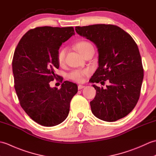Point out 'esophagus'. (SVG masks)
I'll use <instances>...</instances> for the list:
<instances>
[{"mask_svg":"<svg viewBox=\"0 0 156 156\" xmlns=\"http://www.w3.org/2000/svg\"><path fill=\"white\" fill-rule=\"evenodd\" d=\"M84 87H85V86H84V85H81V84H79V85L78 86V90H81V89H82V88H84Z\"/></svg>","mask_w":156,"mask_h":156,"instance_id":"1","label":"esophagus"}]
</instances>
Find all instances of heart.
<instances>
[{"label": "heart", "instance_id": "heart-1", "mask_svg": "<svg viewBox=\"0 0 156 156\" xmlns=\"http://www.w3.org/2000/svg\"><path fill=\"white\" fill-rule=\"evenodd\" d=\"M75 48L80 54L84 55L91 49H94L93 46L90 43L86 41H80L76 43ZM66 52H67V49L65 48H61L58 51L57 54V62L59 65H62L64 63ZM89 73H90V71L88 69H84V70L75 69V70H73L69 73L68 74V77L70 80L78 82H81L84 80V76L85 75H88Z\"/></svg>", "mask_w": 156, "mask_h": 156}]
</instances>
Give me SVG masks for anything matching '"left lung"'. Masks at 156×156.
<instances>
[{
  "mask_svg": "<svg viewBox=\"0 0 156 156\" xmlns=\"http://www.w3.org/2000/svg\"><path fill=\"white\" fill-rule=\"evenodd\" d=\"M75 30L98 48V68L90 81L110 83L105 89L93 85L97 92L90 102L92 113L108 122L125 117L137 103L144 79L137 44L128 33L114 25L78 26Z\"/></svg>",
  "mask_w": 156,
  "mask_h": 156,
  "instance_id": "obj_1",
  "label": "left lung"
}]
</instances>
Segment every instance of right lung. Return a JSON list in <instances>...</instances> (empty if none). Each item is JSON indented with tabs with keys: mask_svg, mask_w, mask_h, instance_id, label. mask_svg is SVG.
Instances as JSON below:
<instances>
[{
	"mask_svg": "<svg viewBox=\"0 0 156 156\" xmlns=\"http://www.w3.org/2000/svg\"><path fill=\"white\" fill-rule=\"evenodd\" d=\"M73 35V27H38L26 33L15 50L12 66L19 103L31 119L45 127L65 120L78 92L77 84L69 81H64L60 89L49 84L58 77L54 72L59 66V49Z\"/></svg>",
	"mask_w": 156,
	"mask_h": 156,
	"instance_id": "add662e5",
	"label": "right lung"
}]
</instances>
